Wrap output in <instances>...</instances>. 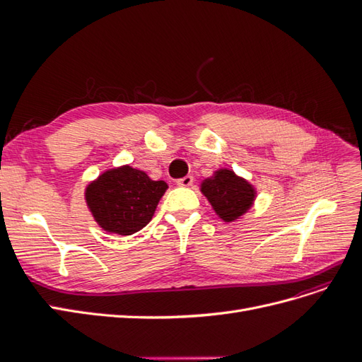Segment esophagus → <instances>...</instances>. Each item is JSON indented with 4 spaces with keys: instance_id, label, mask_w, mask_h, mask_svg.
I'll return each mask as SVG.
<instances>
[{
    "instance_id": "1",
    "label": "esophagus",
    "mask_w": 362,
    "mask_h": 362,
    "mask_svg": "<svg viewBox=\"0 0 362 362\" xmlns=\"http://www.w3.org/2000/svg\"><path fill=\"white\" fill-rule=\"evenodd\" d=\"M177 184L181 185V187H189V185L193 184V177H192V175H187V177H184V178L178 180Z\"/></svg>"
}]
</instances>
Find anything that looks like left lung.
<instances>
[{"mask_svg":"<svg viewBox=\"0 0 362 362\" xmlns=\"http://www.w3.org/2000/svg\"><path fill=\"white\" fill-rule=\"evenodd\" d=\"M201 192L225 222H234L254 204L255 190L233 170L221 169L202 181Z\"/></svg>","mask_w":362,"mask_h":362,"instance_id":"obj_1","label":"left lung"}]
</instances>
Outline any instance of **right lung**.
<instances>
[{"instance_id": "right-lung-1", "label": "right lung", "mask_w": 362, "mask_h": 362, "mask_svg": "<svg viewBox=\"0 0 362 362\" xmlns=\"http://www.w3.org/2000/svg\"><path fill=\"white\" fill-rule=\"evenodd\" d=\"M166 189V182L152 181L144 170L122 166L87 185L86 202L105 231L131 235L151 222Z\"/></svg>"}]
</instances>
